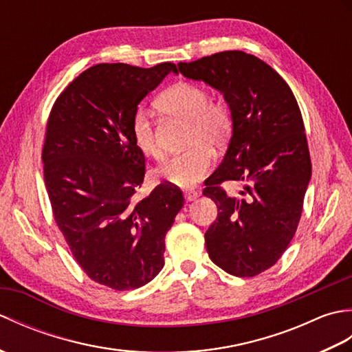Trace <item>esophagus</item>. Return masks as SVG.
<instances>
[{"label":"esophagus","mask_w":352,"mask_h":352,"mask_svg":"<svg viewBox=\"0 0 352 352\" xmlns=\"http://www.w3.org/2000/svg\"><path fill=\"white\" fill-rule=\"evenodd\" d=\"M183 195H184L186 201H193L199 197V193L197 190H184Z\"/></svg>","instance_id":"34e87169"}]
</instances>
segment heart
<instances>
[{"label":"heart","instance_id":"1","mask_svg":"<svg viewBox=\"0 0 352 352\" xmlns=\"http://www.w3.org/2000/svg\"><path fill=\"white\" fill-rule=\"evenodd\" d=\"M155 107L170 118L189 121V148L163 163L157 169L162 182L192 188L210 170L214 162L213 146H226L234 133V113L230 104L210 100V94L203 86L177 81L157 96ZM131 138L139 151L154 160L163 159V149L157 140L151 118L144 110H138L131 118Z\"/></svg>","mask_w":352,"mask_h":352}]
</instances>
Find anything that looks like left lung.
Segmentation results:
<instances>
[{"mask_svg":"<svg viewBox=\"0 0 352 352\" xmlns=\"http://www.w3.org/2000/svg\"><path fill=\"white\" fill-rule=\"evenodd\" d=\"M178 71L223 94L234 113V133L203 193L218 206L206 231L214 265L234 276L272 267L295 236L311 177L300 106L278 72L243 51H222ZM223 181L249 183L242 197H228Z\"/></svg>","mask_w":352,"mask_h":352,"instance_id":"obj_1","label":"left lung"}]
</instances>
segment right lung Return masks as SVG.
Returning a JSON list of instances; mask_svg holds the SVG:
<instances>
[{
  "label": "right lung",
  "instance_id": "1",
  "mask_svg": "<svg viewBox=\"0 0 352 352\" xmlns=\"http://www.w3.org/2000/svg\"><path fill=\"white\" fill-rule=\"evenodd\" d=\"M174 63H100L81 72L52 106L42 148L43 180L58 230L92 281L138 289L164 265V237L184 198L160 183L136 199L145 155L131 138L139 102Z\"/></svg>",
  "mask_w": 352,
  "mask_h": 352
}]
</instances>
